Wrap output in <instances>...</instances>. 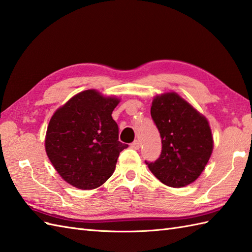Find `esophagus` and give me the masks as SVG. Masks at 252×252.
Here are the masks:
<instances>
[{
    "label": "esophagus",
    "mask_w": 252,
    "mask_h": 252,
    "mask_svg": "<svg viewBox=\"0 0 252 252\" xmlns=\"http://www.w3.org/2000/svg\"><path fill=\"white\" fill-rule=\"evenodd\" d=\"M140 145H141V143H140V141H137V140H135L134 142H133V143L131 144V147H132L133 149H138V148H140Z\"/></svg>",
    "instance_id": "obj_1"
}]
</instances>
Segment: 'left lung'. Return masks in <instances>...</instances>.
Returning <instances> with one entry per match:
<instances>
[{
  "instance_id": "1",
  "label": "left lung",
  "mask_w": 252,
  "mask_h": 252,
  "mask_svg": "<svg viewBox=\"0 0 252 252\" xmlns=\"http://www.w3.org/2000/svg\"><path fill=\"white\" fill-rule=\"evenodd\" d=\"M151 115L161 136L162 151L149 170L163 184L184 187L198 179L213 149L209 122L174 92L158 95Z\"/></svg>"
}]
</instances>
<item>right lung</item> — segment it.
Wrapping results in <instances>:
<instances>
[{"label":"right lung","mask_w":252,"mask_h":252,"mask_svg":"<svg viewBox=\"0 0 252 252\" xmlns=\"http://www.w3.org/2000/svg\"><path fill=\"white\" fill-rule=\"evenodd\" d=\"M119 101L87 90L74 95L51 118L45 151L67 183L93 189L114 173L120 152L127 147L118 140L119 129L111 117Z\"/></svg>","instance_id":"obj_1"}]
</instances>
